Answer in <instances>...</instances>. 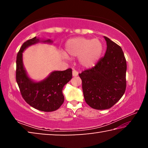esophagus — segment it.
Segmentation results:
<instances>
[{"instance_id": "obj_1", "label": "esophagus", "mask_w": 148, "mask_h": 148, "mask_svg": "<svg viewBox=\"0 0 148 148\" xmlns=\"http://www.w3.org/2000/svg\"><path fill=\"white\" fill-rule=\"evenodd\" d=\"M72 75H73V76H77L78 75V72L76 71V70H73V71H72Z\"/></svg>"}]
</instances>
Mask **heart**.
<instances>
[{
  "label": "heart",
  "mask_w": 148,
  "mask_h": 148,
  "mask_svg": "<svg viewBox=\"0 0 148 148\" xmlns=\"http://www.w3.org/2000/svg\"><path fill=\"white\" fill-rule=\"evenodd\" d=\"M102 50L103 45L99 39L78 37L69 40L66 44V53L71 57H78L79 63L85 68L94 66Z\"/></svg>",
  "instance_id": "obj_1"
}]
</instances>
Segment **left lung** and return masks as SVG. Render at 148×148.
Masks as SVG:
<instances>
[{"mask_svg":"<svg viewBox=\"0 0 148 148\" xmlns=\"http://www.w3.org/2000/svg\"><path fill=\"white\" fill-rule=\"evenodd\" d=\"M105 56L91 69L79 74L86 103L92 108L106 110L118 102L126 90L127 62L119 45L104 36Z\"/></svg>","mask_w":148,"mask_h":148,"instance_id":"1","label":"left lung"}]
</instances>
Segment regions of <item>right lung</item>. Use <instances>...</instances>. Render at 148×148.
I'll return each instance as SVG.
<instances>
[{
	"label": "right lung",
	"mask_w": 148,
	"mask_h": 148,
	"mask_svg": "<svg viewBox=\"0 0 148 148\" xmlns=\"http://www.w3.org/2000/svg\"><path fill=\"white\" fill-rule=\"evenodd\" d=\"M39 41L36 37L25 42L17 55L16 82L22 97L27 104L40 111L53 112L59 109L64 102L62 88L72 79L71 69L64 71H54L46 79L33 82L29 78L23 68L22 53L24 49ZM45 42H50L51 40Z\"/></svg>",
	"instance_id": "obj_1"
}]
</instances>
